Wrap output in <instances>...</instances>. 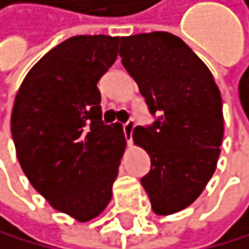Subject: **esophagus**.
Returning <instances> with one entry per match:
<instances>
[{"mask_svg":"<svg viewBox=\"0 0 249 249\" xmlns=\"http://www.w3.org/2000/svg\"><path fill=\"white\" fill-rule=\"evenodd\" d=\"M134 127H135V123L134 122H127L123 124V131H124V137H126V142L131 144L132 142V131H134Z\"/></svg>","mask_w":249,"mask_h":249,"instance_id":"obj_1","label":"esophagus"}]
</instances>
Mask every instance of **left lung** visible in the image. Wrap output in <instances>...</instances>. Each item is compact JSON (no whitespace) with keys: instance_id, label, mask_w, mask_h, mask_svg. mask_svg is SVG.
Returning a JSON list of instances; mask_svg holds the SVG:
<instances>
[{"instance_id":"obj_1","label":"left lung","mask_w":249,"mask_h":249,"mask_svg":"<svg viewBox=\"0 0 249 249\" xmlns=\"http://www.w3.org/2000/svg\"><path fill=\"white\" fill-rule=\"evenodd\" d=\"M120 56L152 115L132 139L151 157L142 185L155 214L185 210L213 177L223 140L222 95L208 66L169 32L122 36Z\"/></svg>"}]
</instances>
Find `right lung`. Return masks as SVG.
Here are the masks:
<instances>
[{
  "label": "right lung",
  "instance_id": "right-lung-1",
  "mask_svg": "<svg viewBox=\"0 0 249 249\" xmlns=\"http://www.w3.org/2000/svg\"><path fill=\"white\" fill-rule=\"evenodd\" d=\"M120 36L78 35L55 46L21 83L10 129L21 169L53 210L77 222L112 197L126 139L101 122L97 83L117 60Z\"/></svg>",
  "mask_w": 249,
  "mask_h": 249
}]
</instances>
